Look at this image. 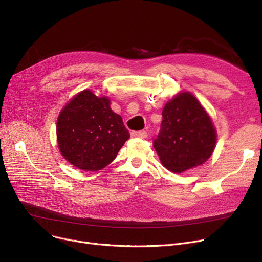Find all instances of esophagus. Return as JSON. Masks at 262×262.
Segmentation results:
<instances>
[{
    "label": "esophagus",
    "mask_w": 262,
    "mask_h": 262,
    "mask_svg": "<svg viewBox=\"0 0 262 262\" xmlns=\"http://www.w3.org/2000/svg\"><path fill=\"white\" fill-rule=\"evenodd\" d=\"M133 138H141L144 139L147 137V133L145 130H140V132H132L130 133Z\"/></svg>",
    "instance_id": "1"
}]
</instances>
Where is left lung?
<instances>
[{
    "label": "left lung",
    "instance_id": "left-lung-1",
    "mask_svg": "<svg viewBox=\"0 0 262 262\" xmlns=\"http://www.w3.org/2000/svg\"><path fill=\"white\" fill-rule=\"evenodd\" d=\"M215 142L212 121L194 95L180 93L164 106L153 145L169 171L178 174L201 166L211 156Z\"/></svg>",
    "mask_w": 262,
    "mask_h": 262
}]
</instances>
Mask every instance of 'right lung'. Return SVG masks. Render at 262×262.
I'll return each mask as SVG.
<instances>
[{
  "mask_svg": "<svg viewBox=\"0 0 262 262\" xmlns=\"http://www.w3.org/2000/svg\"><path fill=\"white\" fill-rule=\"evenodd\" d=\"M106 96L84 90L69 102L57 119V141L62 156L77 169L99 171L118 155L130 137L121 116Z\"/></svg>",
  "mask_w": 262,
  "mask_h": 262,
  "instance_id": "1",
  "label": "right lung"
}]
</instances>
